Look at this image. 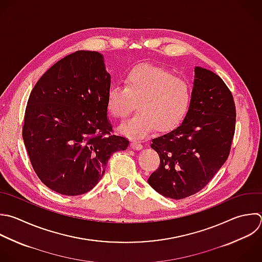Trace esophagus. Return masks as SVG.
I'll list each match as a JSON object with an SVG mask.
<instances>
[{"label":"esophagus","instance_id":"34e87169","mask_svg":"<svg viewBox=\"0 0 262 262\" xmlns=\"http://www.w3.org/2000/svg\"><path fill=\"white\" fill-rule=\"evenodd\" d=\"M130 146L133 148V149H135V150H139V149H141L143 146H142V144L140 143V142H138V141H136V140H133V141H131V143H130Z\"/></svg>","mask_w":262,"mask_h":262}]
</instances>
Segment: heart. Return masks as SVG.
Listing matches in <instances>:
<instances>
[{"instance_id":"obj_1","label":"heart","mask_w":262,"mask_h":262,"mask_svg":"<svg viewBox=\"0 0 262 262\" xmlns=\"http://www.w3.org/2000/svg\"><path fill=\"white\" fill-rule=\"evenodd\" d=\"M124 87L112 86L106 93V108L116 119L126 118L137 101L138 112L120 126V132L132 137H144L156 126L169 130L186 117L191 99L190 82L164 68L140 64L129 70Z\"/></svg>"}]
</instances>
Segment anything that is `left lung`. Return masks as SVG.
I'll use <instances>...</instances> for the list:
<instances>
[{"mask_svg":"<svg viewBox=\"0 0 262 262\" xmlns=\"http://www.w3.org/2000/svg\"><path fill=\"white\" fill-rule=\"evenodd\" d=\"M235 127L231 92L213 72L195 67L189 111L176 129L154 138L160 167L147 182L160 194L180 200L196 193L228 158Z\"/></svg>","mask_w":262,"mask_h":262,"instance_id":"left-lung-1","label":"left lung"}]
</instances>
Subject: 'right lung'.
<instances>
[{"instance_id": "obj_1", "label": "right lung", "mask_w": 262, "mask_h": 262, "mask_svg": "<svg viewBox=\"0 0 262 262\" xmlns=\"http://www.w3.org/2000/svg\"><path fill=\"white\" fill-rule=\"evenodd\" d=\"M110 88L103 55L80 50L52 66L32 90L23 137L35 172L50 189L66 195L88 192L111 156L128 147L125 137L112 134Z\"/></svg>"}]
</instances>
